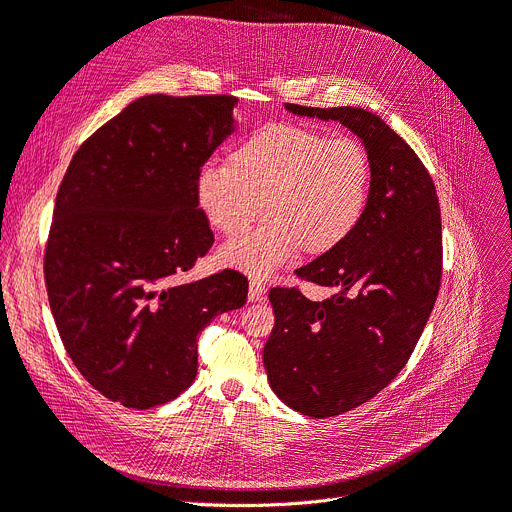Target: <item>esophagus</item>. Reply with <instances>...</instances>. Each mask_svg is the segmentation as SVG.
<instances>
[{
    "label": "esophagus",
    "mask_w": 512,
    "mask_h": 512,
    "mask_svg": "<svg viewBox=\"0 0 512 512\" xmlns=\"http://www.w3.org/2000/svg\"><path fill=\"white\" fill-rule=\"evenodd\" d=\"M265 293H268V288H265L263 282H257V280L249 282V301H253V303L263 301Z\"/></svg>",
    "instance_id": "obj_1"
}]
</instances>
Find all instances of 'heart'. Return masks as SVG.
I'll return each instance as SVG.
<instances>
[{"label":"heart","instance_id":"obj_1","mask_svg":"<svg viewBox=\"0 0 512 512\" xmlns=\"http://www.w3.org/2000/svg\"><path fill=\"white\" fill-rule=\"evenodd\" d=\"M372 161L351 136L272 123L234 146L226 167L198 175L194 198L207 224L238 236L263 213L255 232L219 249V261L253 278H268L299 249L328 255L358 230L368 209Z\"/></svg>","mask_w":512,"mask_h":512}]
</instances>
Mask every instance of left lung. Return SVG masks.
<instances>
[{
	"label": "left lung",
	"mask_w": 512,
	"mask_h": 512,
	"mask_svg": "<svg viewBox=\"0 0 512 512\" xmlns=\"http://www.w3.org/2000/svg\"><path fill=\"white\" fill-rule=\"evenodd\" d=\"M284 106L297 117L339 121L372 161L358 230L297 270L335 295L309 301L297 288L270 291V387L288 408L326 418L362 406L406 366L439 293L441 213L429 171L381 117L353 106Z\"/></svg>",
	"instance_id": "obj_1"
}]
</instances>
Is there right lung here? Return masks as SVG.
<instances>
[{"label":"right lung","instance_id":"obj_1","mask_svg":"<svg viewBox=\"0 0 512 512\" xmlns=\"http://www.w3.org/2000/svg\"><path fill=\"white\" fill-rule=\"evenodd\" d=\"M236 102L138 98L79 146L58 188L43 263L52 314L83 379L125 408L186 391L198 332L247 301L234 270L175 282L213 244L194 188L234 133Z\"/></svg>","mask_w":512,"mask_h":512}]
</instances>
